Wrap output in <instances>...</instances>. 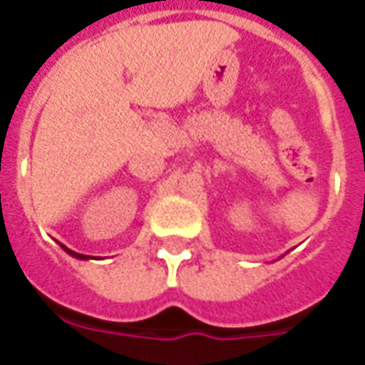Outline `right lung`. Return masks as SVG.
<instances>
[{"mask_svg": "<svg viewBox=\"0 0 365 365\" xmlns=\"http://www.w3.org/2000/svg\"><path fill=\"white\" fill-rule=\"evenodd\" d=\"M60 246H62V248H64V250H66V252L70 254L72 258H78V260H88V258H90V256H86V254H78V252H74V250H70V248H66L64 245H60Z\"/></svg>", "mask_w": 365, "mask_h": 365, "instance_id": "right-lung-1", "label": "right lung"}]
</instances>
